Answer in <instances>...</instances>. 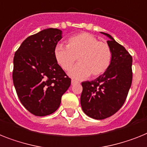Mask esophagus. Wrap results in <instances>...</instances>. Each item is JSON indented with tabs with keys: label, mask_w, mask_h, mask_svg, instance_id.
I'll use <instances>...</instances> for the list:
<instances>
[{
	"label": "esophagus",
	"mask_w": 147,
	"mask_h": 147,
	"mask_svg": "<svg viewBox=\"0 0 147 147\" xmlns=\"http://www.w3.org/2000/svg\"><path fill=\"white\" fill-rule=\"evenodd\" d=\"M71 85H75V84H78V81H75V80H71Z\"/></svg>",
	"instance_id": "1"
}]
</instances>
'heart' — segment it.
<instances>
[{
  "label": "heart",
  "instance_id": "obj_1",
  "mask_svg": "<svg viewBox=\"0 0 147 147\" xmlns=\"http://www.w3.org/2000/svg\"><path fill=\"white\" fill-rule=\"evenodd\" d=\"M66 43V47L62 44L55 46L54 56L65 71L72 67L77 58L78 64L69 71V76L74 79H84L90 74L96 77L105 72L110 66L111 50L107 43L98 41L95 36L82 33L69 37Z\"/></svg>",
  "mask_w": 147,
  "mask_h": 147
}]
</instances>
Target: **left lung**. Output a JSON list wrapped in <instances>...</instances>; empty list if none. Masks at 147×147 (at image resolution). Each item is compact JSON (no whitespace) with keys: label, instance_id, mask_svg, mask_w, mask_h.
Segmentation results:
<instances>
[{"label":"left lung","instance_id":"8db88e82","mask_svg":"<svg viewBox=\"0 0 147 147\" xmlns=\"http://www.w3.org/2000/svg\"><path fill=\"white\" fill-rule=\"evenodd\" d=\"M112 60L105 72L93 81L81 83V108L85 114L95 119L113 115L123 105L132 81V57L126 49L106 33Z\"/></svg>","mask_w":147,"mask_h":147}]
</instances>
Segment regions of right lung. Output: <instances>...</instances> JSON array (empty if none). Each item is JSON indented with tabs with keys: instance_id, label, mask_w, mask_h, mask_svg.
Returning a JSON list of instances; mask_svg holds the SVG:
<instances>
[{
	"instance_id": "add662e5",
	"label": "right lung",
	"mask_w": 147,
	"mask_h": 147,
	"mask_svg": "<svg viewBox=\"0 0 147 147\" xmlns=\"http://www.w3.org/2000/svg\"><path fill=\"white\" fill-rule=\"evenodd\" d=\"M61 39L60 30L45 29L28 36L15 53V88L23 106L35 116L56 111L71 84L54 56V49Z\"/></svg>"
}]
</instances>
